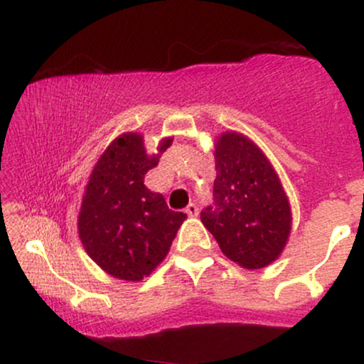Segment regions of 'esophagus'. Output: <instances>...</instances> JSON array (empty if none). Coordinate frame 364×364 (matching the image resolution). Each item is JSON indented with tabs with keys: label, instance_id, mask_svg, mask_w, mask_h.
<instances>
[{
	"label": "esophagus",
	"instance_id": "34e87169",
	"mask_svg": "<svg viewBox=\"0 0 364 364\" xmlns=\"http://www.w3.org/2000/svg\"><path fill=\"white\" fill-rule=\"evenodd\" d=\"M186 214L190 217H196L198 215V207H196L195 203H190V205L186 207Z\"/></svg>",
	"mask_w": 364,
	"mask_h": 364
}]
</instances>
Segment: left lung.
<instances>
[{
    "label": "left lung",
    "instance_id": "8db88e82",
    "mask_svg": "<svg viewBox=\"0 0 364 364\" xmlns=\"http://www.w3.org/2000/svg\"><path fill=\"white\" fill-rule=\"evenodd\" d=\"M215 205L200 214L229 260L260 270L281 257L292 229L289 196L272 162L250 136L225 129L214 140Z\"/></svg>",
    "mask_w": 364,
    "mask_h": 364
}]
</instances>
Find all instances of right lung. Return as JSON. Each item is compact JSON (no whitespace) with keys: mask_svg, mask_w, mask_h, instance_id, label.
<instances>
[{"mask_svg":"<svg viewBox=\"0 0 364 364\" xmlns=\"http://www.w3.org/2000/svg\"><path fill=\"white\" fill-rule=\"evenodd\" d=\"M171 145L173 136H164L157 152L149 154L141 133H121L97 159L83 188L78 237L92 260L119 281L149 277L168 257L186 219L144 185L147 171Z\"/></svg>","mask_w":364,"mask_h":364,"instance_id":"right-lung-1","label":"right lung"}]
</instances>
